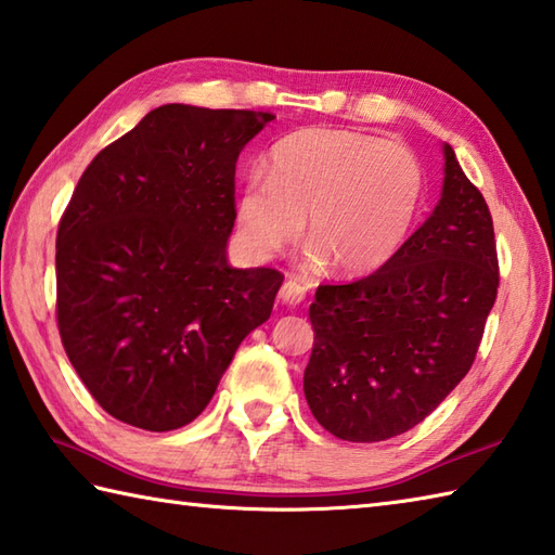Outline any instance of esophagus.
Here are the masks:
<instances>
[{
	"instance_id": "obj_1",
	"label": "esophagus",
	"mask_w": 555,
	"mask_h": 555,
	"mask_svg": "<svg viewBox=\"0 0 555 555\" xmlns=\"http://www.w3.org/2000/svg\"><path fill=\"white\" fill-rule=\"evenodd\" d=\"M306 296H308V288L296 279H286L284 286L279 291V298L288 302V306H300V302L306 300Z\"/></svg>"
}]
</instances>
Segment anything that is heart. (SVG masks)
Wrapping results in <instances>:
<instances>
[{"instance_id": "obj_1", "label": "heart", "mask_w": 555, "mask_h": 555, "mask_svg": "<svg viewBox=\"0 0 555 555\" xmlns=\"http://www.w3.org/2000/svg\"><path fill=\"white\" fill-rule=\"evenodd\" d=\"M426 176L411 149L353 129H300L269 154V178L249 176L237 225L259 257L296 241L302 216L312 257L339 276H365L414 231Z\"/></svg>"}]
</instances>
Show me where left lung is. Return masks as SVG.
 <instances>
[{
	"label": "left lung",
	"instance_id": "1",
	"mask_svg": "<svg viewBox=\"0 0 555 555\" xmlns=\"http://www.w3.org/2000/svg\"><path fill=\"white\" fill-rule=\"evenodd\" d=\"M498 281L491 211L444 146L442 197L430 219L383 269L314 293L302 377L312 416L349 442L414 428L469 373Z\"/></svg>",
	"mask_w": 555,
	"mask_h": 555
}]
</instances>
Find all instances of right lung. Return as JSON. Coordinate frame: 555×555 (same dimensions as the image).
<instances>
[{"mask_svg": "<svg viewBox=\"0 0 555 555\" xmlns=\"http://www.w3.org/2000/svg\"><path fill=\"white\" fill-rule=\"evenodd\" d=\"M276 115L160 105L83 170L57 228V327L91 397L144 430L188 426L284 274L233 269L235 163Z\"/></svg>", "mask_w": 555, "mask_h": 555, "instance_id": "1", "label": "right lung"}]
</instances>
